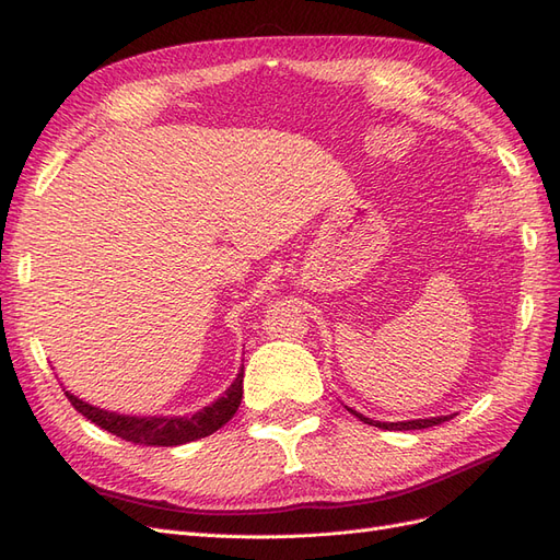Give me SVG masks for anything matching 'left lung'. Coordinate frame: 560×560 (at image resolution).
I'll return each mask as SVG.
<instances>
[{
  "label": "left lung",
  "mask_w": 560,
  "mask_h": 560,
  "mask_svg": "<svg viewBox=\"0 0 560 560\" xmlns=\"http://www.w3.org/2000/svg\"><path fill=\"white\" fill-rule=\"evenodd\" d=\"M347 408V405H345ZM350 410L357 419H361L363 423H371V427H377V429H384V431H417V429H429V427H438V423L442 421H450L454 415H440V417H429V419H408V421H375V419H369L365 415L347 408Z\"/></svg>",
  "instance_id": "1"
}]
</instances>
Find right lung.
<instances>
[{
	"mask_svg": "<svg viewBox=\"0 0 560 560\" xmlns=\"http://www.w3.org/2000/svg\"><path fill=\"white\" fill-rule=\"evenodd\" d=\"M65 394L75 410L113 435L133 442V445L176 447V445H185V442L215 433L236 415L243 398V369L238 371L236 380L231 382V387L218 400H213L210 405H206L203 410L187 417L120 415V412L96 408V405L85 402L83 398L73 396L71 392H65Z\"/></svg>",
	"mask_w": 560,
	"mask_h": 560,
	"instance_id": "1",
	"label": "right lung"
}]
</instances>
